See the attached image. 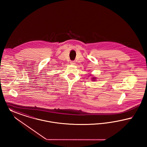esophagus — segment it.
<instances>
[{"label": "esophagus", "mask_w": 147, "mask_h": 147, "mask_svg": "<svg viewBox=\"0 0 147 147\" xmlns=\"http://www.w3.org/2000/svg\"><path fill=\"white\" fill-rule=\"evenodd\" d=\"M70 63H71V64H75V62L74 61H70Z\"/></svg>", "instance_id": "obj_1"}]
</instances>
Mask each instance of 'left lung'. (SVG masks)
<instances>
[{
    "mask_svg": "<svg viewBox=\"0 0 147 147\" xmlns=\"http://www.w3.org/2000/svg\"><path fill=\"white\" fill-rule=\"evenodd\" d=\"M92 81H95L96 77H92Z\"/></svg>",
    "mask_w": 147,
    "mask_h": 147,
    "instance_id": "1",
    "label": "left lung"
}]
</instances>
